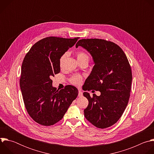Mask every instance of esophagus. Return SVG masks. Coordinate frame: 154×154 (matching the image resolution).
<instances>
[{
	"mask_svg": "<svg viewBox=\"0 0 154 154\" xmlns=\"http://www.w3.org/2000/svg\"><path fill=\"white\" fill-rule=\"evenodd\" d=\"M82 96H83V93H82V91L79 90V94H78V96H79V97H82Z\"/></svg>",
	"mask_w": 154,
	"mask_h": 154,
	"instance_id": "34e87169",
	"label": "esophagus"
}]
</instances>
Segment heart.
<instances>
[{
    "instance_id": "heart-1",
    "label": "heart",
    "mask_w": 154,
    "mask_h": 154,
    "mask_svg": "<svg viewBox=\"0 0 154 154\" xmlns=\"http://www.w3.org/2000/svg\"><path fill=\"white\" fill-rule=\"evenodd\" d=\"M67 56H68V54L64 53L60 57V58L59 59V61H58L59 66L60 68L63 67L64 63L65 61V60H66V58H67ZM76 56H77V60H78L79 62L83 61H89V60H90L89 55H88V54H86L84 51H78V52H76ZM69 80H70L71 83H72V85L79 86L82 83V80H83V78L80 75L76 74V75H74L72 76L70 78Z\"/></svg>"
}]
</instances>
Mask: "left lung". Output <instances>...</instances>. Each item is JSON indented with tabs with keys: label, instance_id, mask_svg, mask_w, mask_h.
Masks as SVG:
<instances>
[{
	"label": "left lung",
	"instance_id": "8db88e82",
	"mask_svg": "<svg viewBox=\"0 0 154 154\" xmlns=\"http://www.w3.org/2000/svg\"><path fill=\"white\" fill-rule=\"evenodd\" d=\"M91 55L94 62L85 82V91H99L93 97L84 92L88 105L84 109L86 119L99 128L115 124L122 115L128 102L132 74L128 59L116 44L102 39H82L76 44Z\"/></svg>",
	"mask_w": 154,
	"mask_h": 154
}]
</instances>
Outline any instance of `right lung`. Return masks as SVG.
<instances>
[{"label": "right lung", "instance_id": "1", "mask_svg": "<svg viewBox=\"0 0 154 154\" xmlns=\"http://www.w3.org/2000/svg\"><path fill=\"white\" fill-rule=\"evenodd\" d=\"M79 38H43L35 44L24 58L20 90L27 113L42 125L50 126L60 121L78 96V90L72 85L57 90L51 78L60 72V57Z\"/></svg>", "mask_w": 154, "mask_h": 154}]
</instances>
